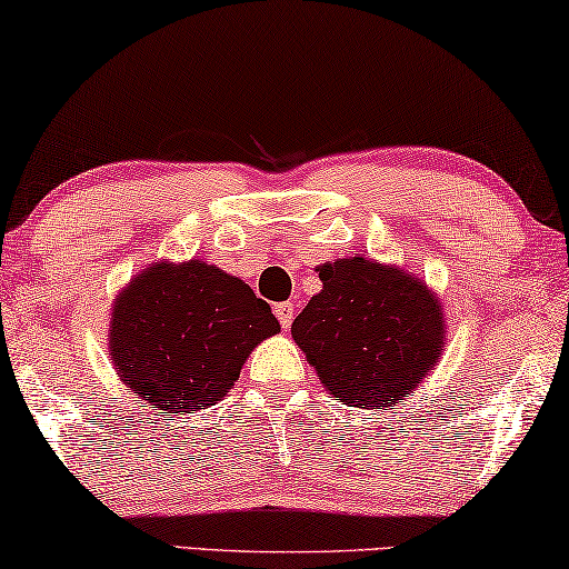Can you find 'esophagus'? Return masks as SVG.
<instances>
[{
  "label": "esophagus",
  "instance_id": "34e87169",
  "mask_svg": "<svg viewBox=\"0 0 569 569\" xmlns=\"http://www.w3.org/2000/svg\"><path fill=\"white\" fill-rule=\"evenodd\" d=\"M274 315H277L279 326L287 330V328L292 326V320H295V305L292 302H279V305H274Z\"/></svg>",
  "mask_w": 569,
  "mask_h": 569
}]
</instances>
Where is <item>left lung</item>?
Masks as SVG:
<instances>
[{
	"instance_id": "1",
	"label": "left lung",
	"mask_w": 569,
	"mask_h": 569,
	"mask_svg": "<svg viewBox=\"0 0 569 569\" xmlns=\"http://www.w3.org/2000/svg\"><path fill=\"white\" fill-rule=\"evenodd\" d=\"M320 282L292 322L295 343L346 405H397L442 351L440 305L412 274L363 257L320 267Z\"/></svg>"
}]
</instances>
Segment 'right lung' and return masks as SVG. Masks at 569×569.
I'll list each match as a JSON object with an SVG mask.
<instances>
[{
	"label": "right lung",
	"instance_id": "obj_1",
	"mask_svg": "<svg viewBox=\"0 0 569 569\" xmlns=\"http://www.w3.org/2000/svg\"><path fill=\"white\" fill-rule=\"evenodd\" d=\"M279 322L249 284L203 261L154 264L113 305L111 361L162 415L216 405Z\"/></svg>",
	"mask_w": 569,
	"mask_h": 569
}]
</instances>
